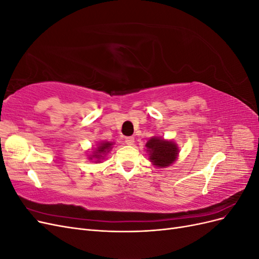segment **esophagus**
<instances>
[{"mask_svg":"<svg viewBox=\"0 0 259 259\" xmlns=\"http://www.w3.org/2000/svg\"><path fill=\"white\" fill-rule=\"evenodd\" d=\"M125 143H126V145H128V146H133L135 143V138L133 136L126 137V138H125Z\"/></svg>","mask_w":259,"mask_h":259,"instance_id":"obj_1","label":"esophagus"}]
</instances>
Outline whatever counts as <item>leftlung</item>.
<instances>
[{
	"label": "left lung",
	"instance_id": "1",
	"mask_svg": "<svg viewBox=\"0 0 259 259\" xmlns=\"http://www.w3.org/2000/svg\"><path fill=\"white\" fill-rule=\"evenodd\" d=\"M146 147L149 160L156 167L169 166L177 160L178 147L171 140L163 139L162 137H151L147 142Z\"/></svg>",
	"mask_w": 259,
	"mask_h": 259
}]
</instances>
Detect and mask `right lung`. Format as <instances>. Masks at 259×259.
I'll return each mask as SVG.
<instances>
[{
  "instance_id": "right-lung-1",
  "label": "right lung",
  "mask_w": 259,
  "mask_h": 259,
  "mask_svg": "<svg viewBox=\"0 0 259 259\" xmlns=\"http://www.w3.org/2000/svg\"><path fill=\"white\" fill-rule=\"evenodd\" d=\"M112 145H113V143H110V142H101V143L98 145V147H97V149H96V151H94L93 154L90 156L89 159H90V160L96 159V160H97L96 162H99L101 159L105 158L106 153H108L109 151L111 150V149H112Z\"/></svg>"
}]
</instances>
